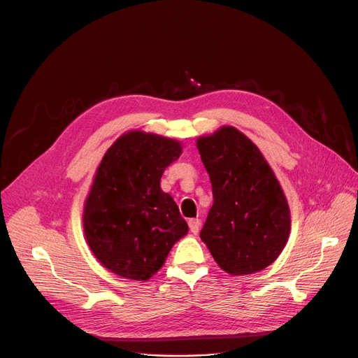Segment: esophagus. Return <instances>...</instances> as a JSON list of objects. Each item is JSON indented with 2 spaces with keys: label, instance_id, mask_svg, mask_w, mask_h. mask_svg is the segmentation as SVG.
<instances>
[{
  "label": "esophagus",
  "instance_id": "esophagus-1",
  "mask_svg": "<svg viewBox=\"0 0 358 358\" xmlns=\"http://www.w3.org/2000/svg\"><path fill=\"white\" fill-rule=\"evenodd\" d=\"M200 224H201V222L199 219H189L188 220V227H189V230H192V233H194V234L199 233Z\"/></svg>",
  "mask_w": 358,
  "mask_h": 358
}]
</instances>
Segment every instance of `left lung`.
<instances>
[{
	"mask_svg": "<svg viewBox=\"0 0 358 358\" xmlns=\"http://www.w3.org/2000/svg\"><path fill=\"white\" fill-rule=\"evenodd\" d=\"M197 148L213 189L201 241L227 273L265 269L291 230L289 207L273 171L253 142L233 127L200 138Z\"/></svg>",
	"mask_w": 358,
	"mask_h": 358,
	"instance_id": "1",
	"label": "left lung"
}]
</instances>
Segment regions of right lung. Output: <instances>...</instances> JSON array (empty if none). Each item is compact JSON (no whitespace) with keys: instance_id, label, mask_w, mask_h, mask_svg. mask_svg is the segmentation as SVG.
<instances>
[{"instance_id":"add662e5","label":"right lung","mask_w":358,"mask_h":358,"mask_svg":"<svg viewBox=\"0 0 358 358\" xmlns=\"http://www.w3.org/2000/svg\"><path fill=\"white\" fill-rule=\"evenodd\" d=\"M180 155L177 141L136 131L105 154L85 204L83 227L93 255L113 273L150 279L187 234L176 201L159 187Z\"/></svg>"}]
</instances>
